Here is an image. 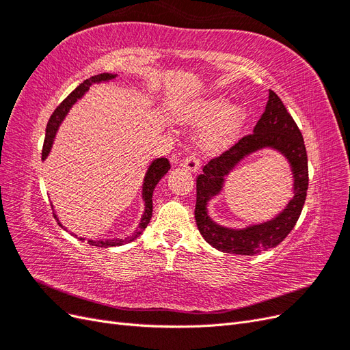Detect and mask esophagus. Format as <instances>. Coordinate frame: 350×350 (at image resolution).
<instances>
[{
    "label": "esophagus",
    "mask_w": 350,
    "mask_h": 350,
    "mask_svg": "<svg viewBox=\"0 0 350 350\" xmlns=\"http://www.w3.org/2000/svg\"><path fill=\"white\" fill-rule=\"evenodd\" d=\"M183 166L184 167H187L188 171H191V172H196L197 169L200 167V161H198V157L197 156H187V157H184V161H183Z\"/></svg>",
    "instance_id": "obj_1"
}]
</instances>
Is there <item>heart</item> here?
I'll list each match as a JSON object with an SVG mask.
<instances>
[{
    "label": "heart",
    "mask_w": 350,
    "mask_h": 350,
    "mask_svg": "<svg viewBox=\"0 0 350 350\" xmlns=\"http://www.w3.org/2000/svg\"><path fill=\"white\" fill-rule=\"evenodd\" d=\"M226 96H213L197 102L189 111V120L196 124H206L198 134L201 149L215 152L229 144L235 139L245 118V112L241 107L228 108Z\"/></svg>",
    "instance_id": "obj_1"
}]
</instances>
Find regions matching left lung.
Here are the masks:
<instances>
[{
	"instance_id": "8db88e82",
	"label": "left lung",
	"mask_w": 350,
	"mask_h": 350,
	"mask_svg": "<svg viewBox=\"0 0 350 350\" xmlns=\"http://www.w3.org/2000/svg\"><path fill=\"white\" fill-rule=\"evenodd\" d=\"M261 146H273L288 157L295 178L294 198L278 218L267 224L242 231L216 226L206 215L205 206L208 198L219 191L223 176L243 155ZM306 189H308V159H306L304 137L280 98L270 90L266 111L254 126V131L241 137L224 153L211 157L203 166V172L197 176L196 224L200 234L216 250L238 254V256H254L279 245L291 234L301 216Z\"/></svg>"
}]
</instances>
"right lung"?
I'll list each match as a JSON object with an SVG mask.
<instances>
[{
	"label": "right lung",
	"mask_w": 350,
	"mask_h": 350,
	"mask_svg": "<svg viewBox=\"0 0 350 350\" xmlns=\"http://www.w3.org/2000/svg\"><path fill=\"white\" fill-rule=\"evenodd\" d=\"M115 77V74H98V76H93L88 80H84L80 86H77L76 89H74L68 96L62 100L57 109L52 112L51 118L48 121V125H46V135H45V142H44V149H42V159H45L51 150V146H52V140H54L55 137V133H57V129L58 125L61 124V121L64 120L66 113L68 112V109L71 108V105L76 102L77 99H80L84 92H88V89L90 88L92 83H98V81H107V80H111ZM169 167H171V163H169V161L166 157H161V159H156V161L152 162V165L149 166V171H147L146 174V178H144V184H143V198L146 201V208H144V215L142 217V221H140V226L139 229H137L135 235L131 238H125V239H108V241H88L90 245L93 247H100V248H107V247H116V245H121V243H126L133 241L134 238L139 237L142 232L147 228V225H149V221L152 219V215H153V201H152V197H153V189L156 187V184L161 181V178L169 171ZM54 217L57 219V215H54ZM58 220V219H57ZM61 225V224H58ZM83 241V238H80Z\"/></svg>",
	"instance_id": "add662e5"
}]
</instances>
